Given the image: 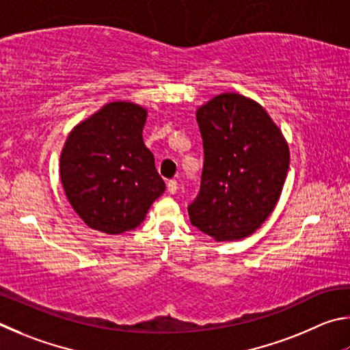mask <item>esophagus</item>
<instances>
[{
	"label": "esophagus",
	"instance_id": "34e87169",
	"mask_svg": "<svg viewBox=\"0 0 350 350\" xmlns=\"http://www.w3.org/2000/svg\"><path fill=\"white\" fill-rule=\"evenodd\" d=\"M167 191H169V193L174 195L176 191H178V183H176L175 180H169L167 181Z\"/></svg>",
	"mask_w": 350,
	"mask_h": 350
}]
</instances>
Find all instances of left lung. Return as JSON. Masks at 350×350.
Here are the masks:
<instances>
[{
  "label": "left lung",
  "mask_w": 350,
  "mask_h": 350,
  "mask_svg": "<svg viewBox=\"0 0 350 350\" xmlns=\"http://www.w3.org/2000/svg\"><path fill=\"white\" fill-rule=\"evenodd\" d=\"M204 147L191 223L215 241L243 240L277 206L289 170V146L266 109L234 92L197 109Z\"/></svg>",
  "instance_id": "8db88e82"
}]
</instances>
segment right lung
<instances>
[{
    "label": "right lung",
    "mask_w": 350,
    "mask_h": 350,
    "mask_svg": "<svg viewBox=\"0 0 350 350\" xmlns=\"http://www.w3.org/2000/svg\"><path fill=\"white\" fill-rule=\"evenodd\" d=\"M147 109L107 103L72 129L59 158V178L73 211L90 229L122 234L143 223L165 191L143 141Z\"/></svg>",
    "instance_id": "1"
}]
</instances>
